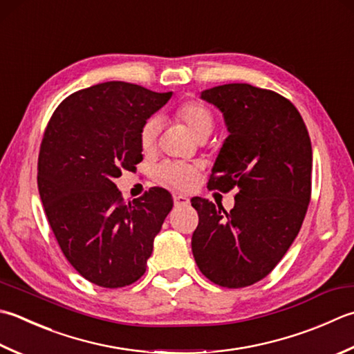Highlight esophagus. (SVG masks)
<instances>
[{
	"instance_id": "34e87169",
	"label": "esophagus",
	"mask_w": 354,
	"mask_h": 354,
	"mask_svg": "<svg viewBox=\"0 0 354 354\" xmlns=\"http://www.w3.org/2000/svg\"><path fill=\"white\" fill-rule=\"evenodd\" d=\"M173 201H175V205L176 207H183V205H189L190 204V199L184 196V195H175L173 196Z\"/></svg>"
}]
</instances>
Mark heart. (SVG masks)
Returning <instances> with one entry per match:
<instances>
[{"instance_id": "obj_1", "label": "heart", "mask_w": 354, "mask_h": 354, "mask_svg": "<svg viewBox=\"0 0 354 354\" xmlns=\"http://www.w3.org/2000/svg\"><path fill=\"white\" fill-rule=\"evenodd\" d=\"M175 118L198 141H205L213 130V113L205 104L199 101L184 102L181 107H178ZM158 135L159 122L156 120H149L144 124L140 131V144L144 153H151L156 149ZM158 175L165 184L179 190H187L195 183L196 167L187 164H167L158 170Z\"/></svg>"}]
</instances>
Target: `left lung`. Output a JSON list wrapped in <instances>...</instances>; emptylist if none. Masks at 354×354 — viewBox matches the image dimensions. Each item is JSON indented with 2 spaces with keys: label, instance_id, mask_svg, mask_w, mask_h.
Wrapping results in <instances>:
<instances>
[{
  "label": "left lung",
  "instance_id": "obj_1",
  "mask_svg": "<svg viewBox=\"0 0 354 354\" xmlns=\"http://www.w3.org/2000/svg\"><path fill=\"white\" fill-rule=\"evenodd\" d=\"M201 100L221 110L228 130L207 187L238 193L230 212L192 199L199 216L192 252L205 278L242 288L264 279L301 230L311 195V142L297 109L272 90L224 84L201 92Z\"/></svg>",
  "mask_w": 354,
  "mask_h": 354
}]
</instances>
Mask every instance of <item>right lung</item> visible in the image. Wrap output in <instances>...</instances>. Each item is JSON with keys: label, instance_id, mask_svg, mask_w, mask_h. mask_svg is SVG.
Returning a JSON list of instances; mask_svg holds the SVG:
<instances>
[{"label": "right lung", "instance_id": "right-lung-1", "mask_svg": "<svg viewBox=\"0 0 354 354\" xmlns=\"http://www.w3.org/2000/svg\"><path fill=\"white\" fill-rule=\"evenodd\" d=\"M170 98L109 81L67 96L47 124L38 158L46 216L67 261L100 287L141 278L173 207L161 187L124 203L115 184L142 161L140 131Z\"/></svg>", "mask_w": 354, "mask_h": 354}]
</instances>
